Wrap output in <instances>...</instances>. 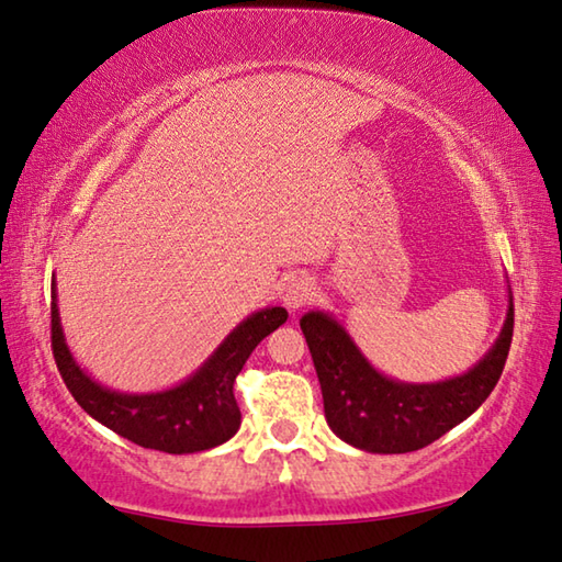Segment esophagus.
I'll return each mask as SVG.
<instances>
[{"label":"esophagus","instance_id":"obj_1","mask_svg":"<svg viewBox=\"0 0 562 562\" xmlns=\"http://www.w3.org/2000/svg\"><path fill=\"white\" fill-rule=\"evenodd\" d=\"M315 292H317L315 280H312V278H294V280L288 282V288H284L282 302L290 312H297L312 297H315Z\"/></svg>","mask_w":562,"mask_h":562}]
</instances>
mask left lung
I'll return each mask as SVG.
<instances>
[{
    "mask_svg": "<svg viewBox=\"0 0 562 562\" xmlns=\"http://www.w3.org/2000/svg\"><path fill=\"white\" fill-rule=\"evenodd\" d=\"M325 398V418L341 441L369 453L418 451L465 422L498 384L513 337V297L496 341L469 372L441 382H398L364 357L347 327L325 310L300 319Z\"/></svg>",
    "mask_w": 562,
    "mask_h": 562,
    "instance_id": "left-lung-1",
    "label": "left lung"
}]
</instances>
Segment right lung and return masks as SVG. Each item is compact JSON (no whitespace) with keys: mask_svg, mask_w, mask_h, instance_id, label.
Segmentation results:
<instances>
[{"mask_svg":"<svg viewBox=\"0 0 562 562\" xmlns=\"http://www.w3.org/2000/svg\"><path fill=\"white\" fill-rule=\"evenodd\" d=\"M288 310L265 307L247 315L183 382L160 392H119L83 369L66 345L56 278L52 280V347L61 379L91 418L144 449L198 453L233 439L240 429L233 384L252 349L284 325Z\"/></svg>","mask_w":562,"mask_h":562,"instance_id":"obj_1","label":"right lung"}]
</instances>
